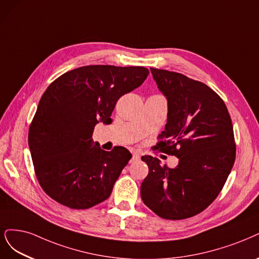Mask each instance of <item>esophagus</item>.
<instances>
[{
  "label": "esophagus",
  "instance_id": "obj_1",
  "mask_svg": "<svg viewBox=\"0 0 259 259\" xmlns=\"http://www.w3.org/2000/svg\"><path fill=\"white\" fill-rule=\"evenodd\" d=\"M139 158H140V156H139V154L138 153H133V157H132V159H131V163L132 162H137V160H139Z\"/></svg>",
  "mask_w": 259,
  "mask_h": 259
}]
</instances>
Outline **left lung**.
Returning <instances> with one entry per match:
<instances>
[{
  "label": "left lung",
  "instance_id": "left-lung-1",
  "mask_svg": "<svg viewBox=\"0 0 259 259\" xmlns=\"http://www.w3.org/2000/svg\"><path fill=\"white\" fill-rule=\"evenodd\" d=\"M168 101L165 131L155 148L179 158L176 168L157 157L142 156L149 174L141 199L156 215L184 220L207 209L222 191L236 159L233 123L221 97L197 80L150 68Z\"/></svg>",
  "mask_w": 259,
  "mask_h": 259
}]
</instances>
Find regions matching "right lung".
Segmentation results:
<instances>
[{
	"label": "right lung",
	"mask_w": 259,
	"mask_h": 259,
	"mask_svg": "<svg viewBox=\"0 0 259 259\" xmlns=\"http://www.w3.org/2000/svg\"><path fill=\"white\" fill-rule=\"evenodd\" d=\"M148 75L142 66L88 65L50 83L29 128L35 176L49 197L77 210L109 197L132 154L123 147L107 152L92 146V133L100 121L110 120L120 97Z\"/></svg>",
	"instance_id": "right-lung-1"
}]
</instances>
